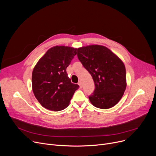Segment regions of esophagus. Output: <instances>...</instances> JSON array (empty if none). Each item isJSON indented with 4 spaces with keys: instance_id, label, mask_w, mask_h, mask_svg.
I'll return each instance as SVG.
<instances>
[{
    "instance_id": "esophagus-1",
    "label": "esophagus",
    "mask_w": 156,
    "mask_h": 156,
    "mask_svg": "<svg viewBox=\"0 0 156 156\" xmlns=\"http://www.w3.org/2000/svg\"><path fill=\"white\" fill-rule=\"evenodd\" d=\"M78 85L80 86V88H82V83H81V81H79V82L78 83Z\"/></svg>"
}]
</instances>
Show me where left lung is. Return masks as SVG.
Returning a JSON list of instances; mask_svg holds the SVG:
<instances>
[{
  "instance_id": "left-lung-1",
  "label": "left lung",
  "mask_w": 156,
  "mask_h": 156,
  "mask_svg": "<svg viewBox=\"0 0 156 156\" xmlns=\"http://www.w3.org/2000/svg\"><path fill=\"white\" fill-rule=\"evenodd\" d=\"M77 56L95 83L94 92L89 96L91 104L101 109L115 106L127 87L126 67L122 61L101 45L79 48Z\"/></svg>"
}]
</instances>
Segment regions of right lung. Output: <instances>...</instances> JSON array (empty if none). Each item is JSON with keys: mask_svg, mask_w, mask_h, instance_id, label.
<instances>
[{"mask_svg": "<svg viewBox=\"0 0 156 156\" xmlns=\"http://www.w3.org/2000/svg\"><path fill=\"white\" fill-rule=\"evenodd\" d=\"M76 48L56 46L47 51L32 74L34 95L43 107L53 111L66 108L80 87L72 83L66 68L76 55Z\"/></svg>", "mask_w": 156, "mask_h": 156, "instance_id": "right-lung-1", "label": "right lung"}]
</instances>
